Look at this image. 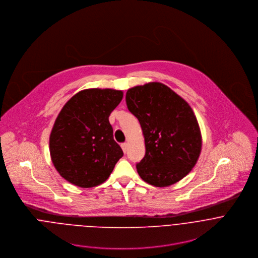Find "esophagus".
Returning a JSON list of instances; mask_svg holds the SVG:
<instances>
[{
	"label": "esophagus",
	"mask_w": 258,
	"mask_h": 258,
	"mask_svg": "<svg viewBox=\"0 0 258 258\" xmlns=\"http://www.w3.org/2000/svg\"><path fill=\"white\" fill-rule=\"evenodd\" d=\"M121 148H122L123 152L126 154V152H127V150H128V144H127V143H122V144H121Z\"/></svg>",
	"instance_id": "esophagus-1"
}]
</instances>
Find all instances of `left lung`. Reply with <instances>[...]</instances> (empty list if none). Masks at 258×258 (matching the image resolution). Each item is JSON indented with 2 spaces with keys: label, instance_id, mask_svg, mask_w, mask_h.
<instances>
[{
  "label": "left lung",
  "instance_id": "left-lung-1",
  "mask_svg": "<svg viewBox=\"0 0 258 258\" xmlns=\"http://www.w3.org/2000/svg\"><path fill=\"white\" fill-rule=\"evenodd\" d=\"M126 104L138 118L145 138V156L136 164L139 176L156 186L182 180L202 150L200 127L189 105L159 82L130 88Z\"/></svg>",
  "mask_w": 258,
  "mask_h": 258
}]
</instances>
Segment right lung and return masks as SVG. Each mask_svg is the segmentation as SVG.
Wrapping results in <instances>:
<instances>
[{
  "instance_id": "right-lung-1",
  "label": "right lung",
  "mask_w": 258,
  "mask_h": 258,
  "mask_svg": "<svg viewBox=\"0 0 258 258\" xmlns=\"http://www.w3.org/2000/svg\"><path fill=\"white\" fill-rule=\"evenodd\" d=\"M122 97L121 90L85 89L59 112L50 133L49 151L55 169L70 183L81 187L102 184L122 158L108 119Z\"/></svg>"
}]
</instances>
